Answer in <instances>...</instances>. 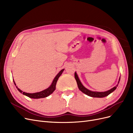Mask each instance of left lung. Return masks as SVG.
<instances>
[{"label":"left lung","mask_w":133,"mask_h":133,"mask_svg":"<svg viewBox=\"0 0 133 133\" xmlns=\"http://www.w3.org/2000/svg\"><path fill=\"white\" fill-rule=\"evenodd\" d=\"M74 77H75V79H76V82L77 83L78 88L81 91L89 96H90L92 97H97V98L104 97L108 96L109 95L112 93V92H114L115 90L116 89L117 87L118 86V85L119 83V80H120V78H119L117 85L116 86L114 87L113 88L111 89L110 90L105 91V92H96V91H92L91 90H88V89H86V88H85L83 86V85L82 84V83H81L80 80L79 79V77H78L76 72H75V73H74Z\"/></svg>","instance_id":"1"}]
</instances>
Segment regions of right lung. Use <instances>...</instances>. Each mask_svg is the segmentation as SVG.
<instances>
[{
  "mask_svg": "<svg viewBox=\"0 0 133 133\" xmlns=\"http://www.w3.org/2000/svg\"><path fill=\"white\" fill-rule=\"evenodd\" d=\"M64 70L65 69H63V70H61L59 72V73L56 75V77L54 78L52 83H51V84L50 85V86L48 88L46 89H45L41 92H39L30 94V93H26V92H23L16 86V84L15 83L14 80V83L15 86H16V88L17 89V90H18L19 91V92H21V93L23 95H24L29 98H34V99H38V98H45V97H47L49 96L55 91V90L56 89V84L57 81V80H58L60 76L61 75V74L62 73L63 71H64Z\"/></svg>",
  "mask_w": 133,
  "mask_h": 133,
  "instance_id": "right-lung-1",
  "label": "right lung"
}]
</instances>
